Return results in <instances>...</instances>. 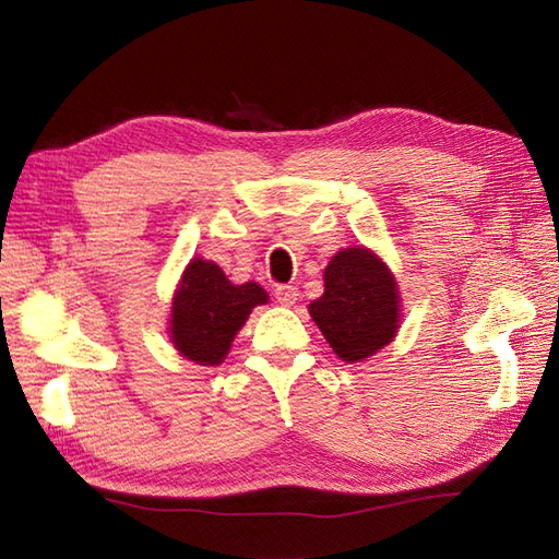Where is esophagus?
<instances>
[{"mask_svg": "<svg viewBox=\"0 0 559 559\" xmlns=\"http://www.w3.org/2000/svg\"><path fill=\"white\" fill-rule=\"evenodd\" d=\"M275 298L282 302V306L292 308L294 302L298 300V289L292 284H280V286H275Z\"/></svg>", "mask_w": 559, "mask_h": 559, "instance_id": "34e87169", "label": "esophagus"}]
</instances>
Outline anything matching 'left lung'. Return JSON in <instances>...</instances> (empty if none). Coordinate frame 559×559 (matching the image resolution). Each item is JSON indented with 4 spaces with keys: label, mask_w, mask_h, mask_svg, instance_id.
<instances>
[{
    "label": "left lung",
    "mask_w": 559,
    "mask_h": 559,
    "mask_svg": "<svg viewBox=\"0 0 559 559\" xmlns=\"http://www.w3.org/2000/svg\"><path fill=\"white\" fill-rule=\"evenodd\" d=\"M310 317L331 349L359 364L394 341L401 329V292L389 265L368 247H347L324 270V294Z\"/></svg>",
    "instance_id": "left-lung-1"
}]
</instances>
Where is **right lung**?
Wrapping results in <instances>:
<instances>
[{"mask_svg":"<svg viewBox=\"0 0 559 559\" xmlns=\"http://www.w3.org/2000/svg\"><path fill=\"white\" fill-rule=\"evenodd\" d=\"M265 302L259 282L233 284L214 261L191 259L173 296L170 343L193 364H224L251 310Z\"/></svg>","mask_w":559,"mask_h":559,"instance_id":"add662e5","label":"right lung"}]
</instances>
